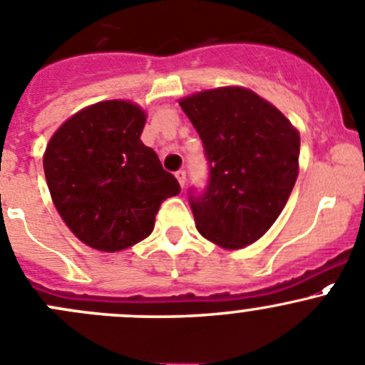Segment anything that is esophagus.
Segmentation results:
<instances>
[{
	"instance_id": "34e87169",
	"label": "esophagus",
	"mask_w": 365,
	"mask_h": 365,
	"mask_svg": "<svg viewBox=\"0 0 365 365\" xmlns=\"http://www.w3.org/2000/svg\"><path fill=\"white\" fill-rule=\"evenodd\" d=\"M176 178H178L180 185L185 187V182H187V173H185V169H180V171H176Z\"/></svg>"
}]
</instances>
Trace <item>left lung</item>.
Returning a JSON list of instances; mask_svg holds the SVG:
<instances>
[{"instance_id": "left-lung-1", "label": "left lung", "mask_w": 365, "mask_h": 365, "mask_svg": "<svg viewBox=\"0 0 365 365\" xmlns=\"http://www.w3.org/2000/svg\"><path fill=\"white\" fill-rule=\"evenodd\" d=\"M180 107L208 162L207 187L189 189L197 232L226 250L253 244L277 221L298 178V130L240 87L205 91Z\"/></svg>"}]
</instances>
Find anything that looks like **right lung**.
Segmentation results:
<instances>
[{
  "instance_id": "obj_1",
  "label": "right lung",
  "mask_w": 365,
  "mask_h": 365,
  "mask_svg": "<svg viewBox=\"0 0 365 365\" xmlns=\"http://www.w3.org/2000/svg\"><path fill=\"white\" fill-rule=\"evenodd\" d=\"M146 114L128 101H101L67 119L49 140L44 175L71 232L100 251L146 239L162 201L180 183L140 140Z\"/></svg>"
}]
</instances>
